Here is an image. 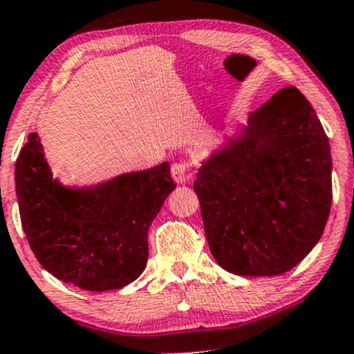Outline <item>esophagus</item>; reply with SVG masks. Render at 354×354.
<instances>
[{"label": "esophagus", "mask_w": 354, "mask_h": 354, "mask_svg": "<svg viewBox=\"0 0 354 354\" xmlns=\"http://www.w3.org/2000/svg\"><path fill=\"white\" fill-rule=\"evenodd\" d=\"M171 176L176 183H185L189 176V163L188 161H178L171 166Z\"/></svg>", "instance_id": "obj_1"}]
</instances>
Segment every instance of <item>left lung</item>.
Listing matches in <instances>:
<instances>
[{"label": "left lung", "mask_w": 354, "mask_h": 354, "mask_svg": "<svg viewBox=\"0 0 354 354\" xmlns=\"http://www.w3.org/2000/svg\"><path fill=\"white\" fill-rule=\"evenodd\" d=\"M193 188L219 266L239 276L290 271L319 241L331 208L330 141L315 109L283 88L201 166Z\"/></svg>", "instance_id": "left-lung-1"}]
</instances>
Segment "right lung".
Listing matches in <instances>:
<instances>
[{
	"label": "right lung",
	"instance_id": "obj_1",
	"mask_svg": "<svg viewBox=\"0 0 354 354\" xmlns=\"http://www.w3.org/2000/svg\"><path fill=\"white\" fill-rule=\"evenodd\" d=\"M21 226L41 266L81 290H120L143 273L148 230L176 188L169 165L126 173L86 189L53 180L36 133L15 168Z\"/></svg>",
	"mask_w": 354,
	"mask_h": 354
}]
</instances>
